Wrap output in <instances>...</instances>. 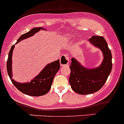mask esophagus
I'll use <instances>...</instances> for the list:
<instances>
[{
    "mask_svg": "<svg viewBox=\"0 0 124 124\" xmlns=\"http://www.w3.org/2000/svg\"><path fill=\"white\" fill-rule=\"evenodd\" d=\"M60 64L62 67L67 66L69 64V59L68 57L62 55L60 59Z\"/></svg>",
    "mask_w": 124,
    "mask_h": 124,
    "instance_id": "esophagus-1",
    "label": "esophagus"
}]
</instances>
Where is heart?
<instances>
[{
	"label": "heart",
	"instance_id": "b5f03b06",
	"mask_svg": "<svg viewBox=\"0 0 124 124\" xmlns=\"http://www.w3.org/2000/svg\"><path fill=\"white\" fill-rule=\"evenodd\" d=\"M71 39V37H70V36H68V37H67V39Z\"/></svg>",
	"mask_w": 124,
	"mask_h": 124
}]
</instances>
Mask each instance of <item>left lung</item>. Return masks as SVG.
Listing matches in <instances>:
<instances>
[{"label": "left lung", "instance_id": "obj_1", "mask_svg": "<svg viewBox=\"0 0 124 124\" xmlns=\"http://www.w3.org/2000/svg\"><path fill=\"white\" fill-rule=\"evenodd\" d=\"M90 43L102 53L103 60L100 66L87 68L76 58H71L69 83L77 94L87 95L94 93L102 87L112 70V54L107 41L102 36H93L89 39Z\"/></svg>", "mask_w": 124, "mask_h": 124}]
</instances>
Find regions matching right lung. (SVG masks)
<instances>
[{"label":"right lung","mask_w":124,"mask_h":124,"mask_svg":"<svg viewBox=\"0 0 124 124\" xmlns=\"http://www.w3.org/2000/svg\"><path fill=\"white\" fill-rule=\"evenodd\" d=\"M40 30H46L43 27H34L27 33L23 34L18 39L17 42L11 47L7 61V71L10 78L14 85L20 92L30 96L37 97L46 94L51 88L54 77L60 68V60L48 63L38 75L31 79L30 82L20 83L13 78L12 71V55L15 45L22 40L31 37Z\"/></svg>","instance_id":"obj_1"}]
</instances>
